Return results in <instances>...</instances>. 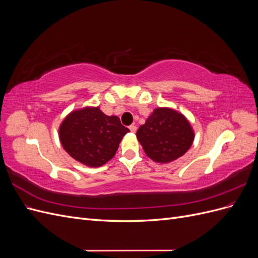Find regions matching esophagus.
<instances>
[{
	"label": "esophagus",
	"instance_id": "34e87169",
	"mask_svg": "<svg viewBox=\"0 0 258 258\" xmlns=\"http://www.w3.org/2000/svg\"><path fill=\"white\" fill-rule=\"evenodd\" d=\"M129 129L131 132H136L137 131V126H135V124H131V126H129Z\"/></svg>",
	"mask_w": 258,
	"mask_h": 258
}]
</instances>
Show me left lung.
Returning a JSON list of instances; mask_svg holds the SVG:
<instances>
[{
  "label": "left lung",
  "mask_w": 258,
  "mask_h": 258,
  "mask_svg": "<svg viewBox=\"0 0 258 258\" xmlns=\"http://www.w3.org/2000/svg\"><path fill=\"white\" fill-rule=\"evenodd\" d=\"M145 154L156 162H170L183 156L194 141L185 117L174 110L158 107L137 131Z\"/></svg>",
  "instance_id": "8db88e82"
}]
</instances>
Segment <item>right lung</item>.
<instances>
[{
	"label": "right lung",
	"mask_w": 258,
	"mask_h": 258,
	"mask_svg": "<svg viewBox=\"0 0 258 258\" xmlns=\"http://www.w3.org/2000/svg\"><path fill=\"white\" fill-rule=\"evenodd\" d=\"M129 129L116 116L99 107H86L69 114L59 128V138L68 154L88 167H100L114 157Z\"/></svg>",
	"instance_id": "obj_1"
}]
</instances>
